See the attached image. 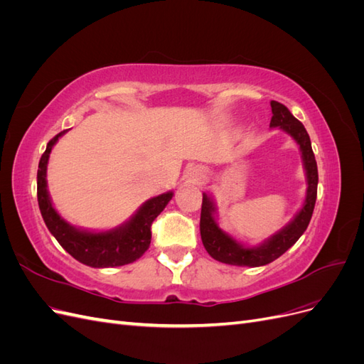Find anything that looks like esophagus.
Returning a JSON list of instances; mask_svg holds the SVG:
<instances>
[{
	"label": "esophagus",
	"instance_id": "obj_1",
	"mask_svg": "<svg viewBox=\"0 0 364 364\" xmlns=\"http://www.w3.org/2000/svg\"><path fill=\"white\" fill-rule=\"evenodd\" d=\"M191 176H193L194 181L199 182V181H203L206 178V171L202 167H194Z\"/></svg>",
	"mask_w": 364,
	"mask_h": 364
}]
</instances>
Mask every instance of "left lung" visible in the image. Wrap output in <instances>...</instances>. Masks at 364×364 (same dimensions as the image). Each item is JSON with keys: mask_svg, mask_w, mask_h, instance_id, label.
Returning a JSON list of instances; mask_svg holds the SVG:
<instances>
[{"mask_svg": "<svg viewBox=\"0 0 364 364\" xmlns=\"http://www.w3.org/2000/svg\"><path fill=\"white\" fill-rule=\"evenodd\" d=\"M270 106L273 114L270 119V127L279 129L290 135L301 150L302 165L306 178L305 200L296 215L282 229H279L278 232H274L257 246H246L220 228L217 205L211 196L203 193L200 214V235L203 246L214 259L230 264V266L259 267L279 258L305 232L314 211L318 174L310 136H308L301 121L294 118L293 114L284 105L272 100Z\"/></svg>", "mask_w": 364, "mask_h": 364, "instance_id": "8db88e82", "label": "left lung"}]
</instances>
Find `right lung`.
Segmentation results:
<instances>
[{"label":"right lung","mask_w":364,"mask_h":364,"mask_svg":"<svg viewBox=\"0 0 364 364\" xmlns=\"http://www.w3.org/2000/svg\"><path fill=\"white\" fill-rule=\"evenodd\" d=\"M63 130L54 136L39 161L38 168V203L43 222L51 235L67 250L73 258L90 267H119L136 261L144 255L151 241V223L171 200L173 191L159 196L142 203L136 213L127 222L107 230H90L70 225L53 206L47 185V165L50 153L60 136L67 134Z\"/></svg>","instance_id":"1"}]
</instances>
